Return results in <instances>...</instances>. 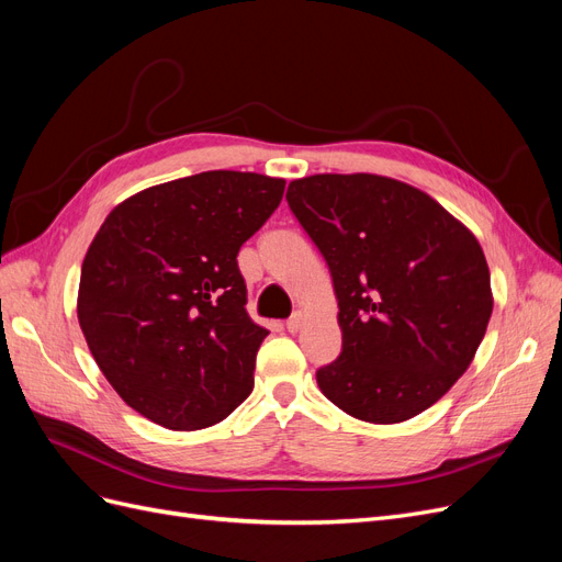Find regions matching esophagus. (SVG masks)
I'll list each match as a JSON object with an SVG mask.
<instances>
[{"label": "esophagus", "mask_w": 562, "mask_h": 562, "mask_svg": "<svg viewBox=\"0 0 562 562\" xmlns=\"http://www.w3.org/2000/svg\"><path fill=\"white\" fill-rule=\"evenodd\" d=\"M300 328H302V314L295 312L291 318L285 321V330H288V333H297Z\"/></svg>", "instance_id": "esophagus-1"}]
</instances>
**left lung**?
<instances>
[{"mask_svg": "<svg viewBox=\"0 0 562 562\" xmlns=\"http://www.w3.org/2000/svg\"><path fill=\"white\" fill-rule=\"evenodd\" d=\"M333 277L342 351L316 370L347 415L405 422L464 375L492 314L479 239L417 187L372 173L288 184Z\"/></svg>", "mask_w": 562, "mask_h": 562, "instance_id": "8db88e82", "label": "left lung"}]
</instances>
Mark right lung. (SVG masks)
Segmentation results:
<instances>
[{
    "label": "right lung",
    "mask_w": 562,
    "mask_h": 562,
    "mask_svg": "<svg viewBox=\"0 0 562 562\" xmlns=\"http://www.w3.org/2000/svg\"><path fill=\"white\" fill-rule=\"evenodd\" d=\"M283 190L281 178L206 171L133 194L100 225L77 316L98 368L135 413L196 431L248 398L269 330L246 312L236 255Z\"/></svg>",
    "instance_id": "1"
}]
</instances>
